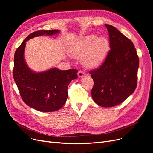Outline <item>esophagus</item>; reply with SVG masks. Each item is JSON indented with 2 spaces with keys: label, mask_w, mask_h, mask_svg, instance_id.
<instances>
[{
  "label": "esophagus",
  "mask_w": 153,
  "mask_h": 153,
  "mask_svg": "<svg viewBox=\"0 0 153 153\" xmlns=\"http://www.w3.org/2000/svg\"><path fill=\"white\" fill-rule=\"evenodd\" d=\"M77 74H78V77H79V78H81V77L84 76L85 75V72L82 71H78V72Z\"/></svg>",
  "instance_id": "1"
}]
</instances>
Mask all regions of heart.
<instances>
[{
  "label": "heart",
  "mask_w": 153,
  "mask_h": 153,
  "mask_svg": "<svg viewBox=\"0 0 153 153\" xmlns=\"http://www.w3.org/2000/svg\"><path fill=\"white\" fill-rule=\"evenodd\" d=\"M109 50L108 39L104 37L89 35L83 37L71 50L73 56L81 57L82 62L88 68H97L104 62Z\"/></svg>",
  "instance_id": "1"
}]
</instances>
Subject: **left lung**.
I'll list each match as a JSON object with an SVG mask.
<instances>
[{
    "instance_id": "obj_1",
    "label": "left lung",
    "mask_w": 153,
    "mask_h": 153,
    "mask_svg": "<svg viewBox=\"0 0 153 153\" xmlns=\"http://www.w3.org/2000/svg\"><path fill=\"white\" fill-rule=\"evenodd\" d=\"M105 26L110 50L102 65L89 73L94 80L91 91L94 101L111 107L123 103L135 90L139 59L130 39L112 25Z\"/></svg>"
}]
</instances>
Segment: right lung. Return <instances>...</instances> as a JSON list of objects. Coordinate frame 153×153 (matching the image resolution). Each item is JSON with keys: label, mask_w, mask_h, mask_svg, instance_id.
I'll return each mask as SVG.
<instances>
[{"label": "right lung", "mask_w": 153, "mask_h": 153, "mask_svg": "<svg viewBox=\"0 0 153 153\" xmlns=\"http://www.w3.org/2000/svg\"><path fill=\"white\" fill-rule=\"evenodd\" d=\"M58 30H40L32 32L24 40L14 56L13 78L24 103L40 112H55L61 109L68 98V87L78 77V70H60L57 68L36 73L24 59L26 42L34 37L59 33Z\"/></svg>", "instance_id": "obj_1"}]
</instances>
